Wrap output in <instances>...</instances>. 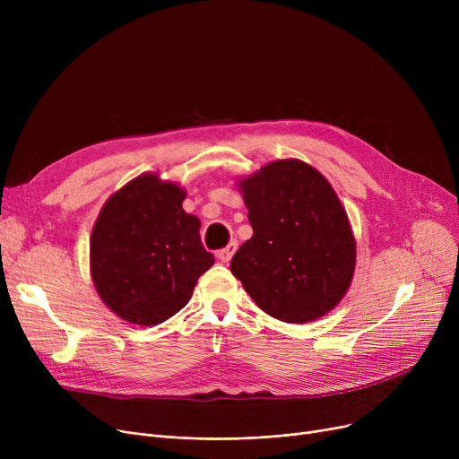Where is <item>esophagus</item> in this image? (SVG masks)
I'll use <instances>...</instances> for the list:
<instances>
[{
    "label": "esophagus",
    "instance_id": "1",
    "mask_svg": "<svg viewBox=\"0 0 459 459\" xmlns=\"http://www.w3.org/2000/svg\"><path fill=\"white\" fill-rule=\"evenodd\" d=\"M234 251H236V242H230V244L225 247V249L217 251V258H220L223 264H227V262L232 258Z\"/></svg>",
    "mask_w": 459,
    "mask_h": 459
}]
</instances>
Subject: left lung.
Instances as JSON below:
<instances>
[{
  "label": "left lung",
  "mask_w": 459,
  "mask_h": 459,
  "mask_svg": "<svg viewBox=\"0 0 459 459\" xmlns=\"http://www.w3.org/2000/svg\"><path fill=\"white\" fill-rule=\"evenodd\" d=\"M253 227L230 272L266 315L307 324L325 316L351 284L357 244L327 178L288 158L238 180Z\"/></svg>",
  "instance_id": "left-lung-1"
}]
</instances>
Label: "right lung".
Segmentation results:
<instances>
[{
    "mask_svg": "<svg viewBox=\"0 0 459 459\" xmlns=\"http://www.w3.org/2000/svg\"><path fill=\"white\" fill-rule=\"evenodd\" d=\"M184 199L180 184L143 173L117 189L96 217L91 279L120 320L151 327L175 316L213 266L199 217L184 212Z\"/></svg>",
    "mask_w": 459,
    "mask_h": 459,
    "instance_id": "1",
    "label": "right lung"
}]
</instances>
